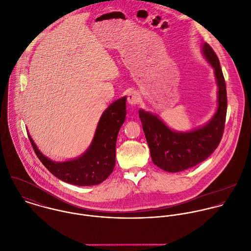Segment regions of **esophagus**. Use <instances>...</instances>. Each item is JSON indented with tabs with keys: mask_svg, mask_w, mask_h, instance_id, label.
Returning a JSON list of instances; mask_svg holds the SVG:
<instances>
[{
	"mask_svg": "<svg viewBox=\"0 0 251 251\" xmlns=\"http://www.w3.org/2000/svg\"><path fill=\"white\" fill-rule=\"evenodd\" d=\"M141 100V97L140 95L137 93V92H131L129 95H128V98H127V102L130 104V105H136L139 103Z\"/></svg>",
	"mask_w": 251,
	"mask_h": 251,
	"instance_id": "obj_1",
	"label": "esophagus"
}]
</instances>
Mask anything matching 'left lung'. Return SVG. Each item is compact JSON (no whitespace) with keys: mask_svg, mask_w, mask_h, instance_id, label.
<instances>
[{"mask_svg":"<svg viewBox=\"0 0 251 251\" xmlns=\"http://www.w3.org/2000/svg\"><path fill=\"white\" fill-rule=\"evenodd\" d=\"M202 54L214 69L218 86V107L213 117L203 126L187 132L172 130L151 112L139 110L143 130L152 162L169 173H178L208 158L219 146L226 115V89L220 61L207 44H202Z\"/></svg>","mask_w":251,"mask_h":251,"instance_id":"8db88e82","label":"left lung"}]
</instances>
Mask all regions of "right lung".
I'll return each instance as SVG.
<instances>
[{
    "instance_id": "add662e5",
    "label": "right lung",
    "mask_w": 251,
    "mask_h": 251,
    "mask_svg": "<svg viewBox=\"0 0 251 251\" xmlns=\"http://www.w3.org/2000/svg\"><path fill=\"white\" fill-rule=\"evenodd\" d=\"M126 100L123 97L104 110L90 147L75 158L66 161L48 158L28 134L32 148L45 168L57 178L73 185L92 186L104 181L115 166L116 140L126 117Z\"/></svg>"
}]
</instances>
